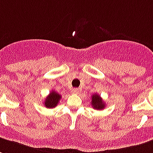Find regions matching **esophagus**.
I'll list each match as a JSON object with an SVG mask.
<instances>
[{
	"label": "esophagus",
	"mask_w": 153,
	"mask_h": 153,
	"mask_svg": "<svg viewBox=\"0 0 153 153\" xmlns=\"http://www.w3.org/2000/svg\"><path fill=\"white\" fill-rule=\"evenodd\" d=\"M79 89H77V88H74L72 89V93L73 94H79Z\"/></svg>",
	"instance_id": "esophagus-1"
}]
</instances>
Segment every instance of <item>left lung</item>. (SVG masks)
Listing matches in <instances>:
<instances>
[{"label": "left lung", "mask_w": 153, "mask_h": 153, "mask_svg": "<svg viewBox=\"0 0 153 153\" xmlns=\"http://www.w3.org/2000/svg\"><path fill=\"white\" fill-rule=\"evenodd\" d=\"M91 105L95 109H104L105 107V102L98 94H94L91 96Z\"/></svg>", "instance_id": "8db88e82"}]
</instances>
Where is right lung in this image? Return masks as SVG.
Instances as JSON below:
<instances>
[{
  "mask_svg": "<svg viewBox=\"0 0 153 153\" xmlns=\"http://www.w3.org/2000/svg\"><path fill=\"white\" fill-rule=\"evenodd\" d=\"M61 98H62V97H61V95L59 93H57L55 91H51L50 94L46 97L45 102H44L45 106L46 108H54L57 105Z\"/></svg>",
  "mask_w": 153,
  "mask_h": 153,
  "instance_id": "right-lung-1",
  "label": "right lung"
}]
</instances>
